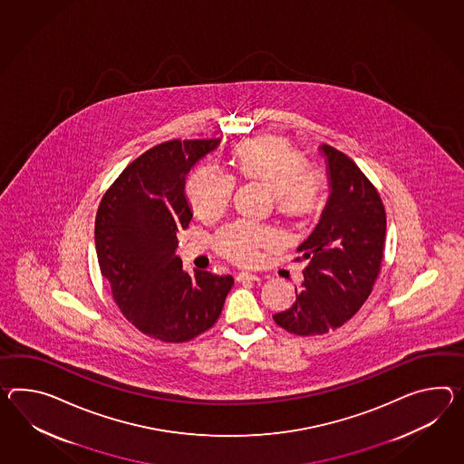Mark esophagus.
Listing matches in <instances>:
<instances>
[{"instance_id":"1","label":"esophagus","mask_w":464,"mask_h":464,"mask_svg":"<svg viewBox=\"0 0 464 464\" xmlns=\"http://www.w3.org/2000/svg\"><path fill=\"white\" fill-rule=\"evenodd\" d=\"M237 282H260V276L255 273L241 272L237 273Z\"/></svg>"}]
</instances>
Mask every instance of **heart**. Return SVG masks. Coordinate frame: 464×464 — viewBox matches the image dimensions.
<instances>
[{
  "instance_id": "obj_1",
  "label": "heart",
  "mask_w": 464,
  "mask_h": 464,
  "mask_svg": "<svg viewBox=\"0 0 464 464\" xmlns=\"http://www.w3.org/2000/svg\"><path fill=\"white\" fill-rule=\"evenodd\" d=\"M237 170L246 179H255L275 192L278 211L286 216H305L315 211L324 196V179L314 169L304 166L302 158L286 142L278 139H256L237 146ZM235 189L231 174L216 168L201 166L188 181V198L201 218H215L227 209ZM276 233L268 227L246 221L229 225L216 237L218 248L237 263H249L258 256L263 245L276 243Z\"/></svg>"
}]
</instances>
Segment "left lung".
Instances as JSON below:
<instances>
[{
  "label": "left lung",
  "instance_id": "obj_1",
  "mask_svg": "<svg viewBox=\"0 0 464 464\" xmlns=\"http://www.w3.org/2000/svg\"><path fill=\"white\" fill-rule=\"evenodd\" d=\"M327 162V204L310 237L296 248L306 260L302 290L273 320L295 335H322L342 327L372 292L385 239L384 204L357 164L322 144Z\"/></svg>",
  "mask_w": 464,
  "mask_h": 464
}]
</instances>
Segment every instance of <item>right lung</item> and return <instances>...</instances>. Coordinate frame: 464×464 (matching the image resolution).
<instances>
[{
    "label": "right lung",
    "mask_w": 464,
    "mask_h": 464,
    "mask_svg": "<svg viewBox=\"0 0 464 464\" xmlns=\"http://www.w3.org/2000/svg\"><path fill=\"white\" fill-rule=\"evenodd\" d=\"M221 139L169 140L149 149L103 194L95 248L113 300L132 325L162 342H188L213 327L235 280L182 270L178 233L189 227L186 176Z\"/></svg>",
    "instance_id": "right-lung-1"
}]
</instances>
